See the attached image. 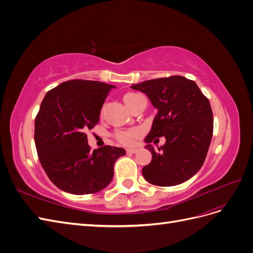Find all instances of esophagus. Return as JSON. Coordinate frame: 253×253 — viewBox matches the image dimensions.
I'll use <instances>...</instances> for the list:
<instances>
[{
  "mask_svg": "<svg viewBox=\"0 0 253 253\" xmlns=\"http://www.w3.org/2000/svg\"><path fill=\"white\" fill-rule=\"evenodd\" d=\"M138 149H126V152L129 153V154H135V153L138 152Z\"/></svg>",
  "mask_w": 253,
  "mask_h": 253,
  "instance_id": "34e87169",
  "label": "esophagus"
}]
</instances>
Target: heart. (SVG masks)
<instances>
[{"mask_svg":"<svg viewBox=\"0 0 253 253\" xmlns=\"http://www.w3.org/2000/svg\"><path fill=\"white\" fill-rule=\"evenodd\" d=\"M143 97L137 93H127L124 96V101L129 110H133L135 106L138 104ZM139 135V131L136 128L131 129H121L115 133V138L118 142L124 145H129L134 142V139Z\"/></svg>","mask_w":253,"mask_h":253,"instance_id":"1","label":"heart"}]
</instances>
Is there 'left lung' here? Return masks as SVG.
<instances>
[{"mask_svg": "<svg viewBox=\"0 0 253 253\" xmlns=\"http://www.w3.org/2000/svg\"><path fill=\"white\" fill-rule=\"evenodd\" d=\"M148 96L157 114L144 138L152 160L143 167L144 179L152 185L171 187L194 176L204 165L213 135L210 102L197 84L171 76L133 84ZM164 135L166 143L155 151L150 144Z\"/></svg>", "mask_w": 253, "mask_h": 253, "instance_id": "obj_1", "label": "left lung"}]
</instances>
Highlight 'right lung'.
Listing matches in <instances>:
<instances>
[{
  "instance_id": "right-lung-1",
  "label": "right lung",
  "mask_w": 253,
  "mask_h": 253,
  "mask_svg": "<svg viewBox=\"0 0 253 253\" xmlns=\"http://www.w3.org/2000/svg\"><path fill=\"white\" fill-rule=\"evenodd\" d=\"M114 85L71 80L47 91L35 120V143L45 173L53 185L76 195L108 187L114 165L126 150L111 145L90 151L86 132L100 117Z\"/></svg>"
}]
</instances>
